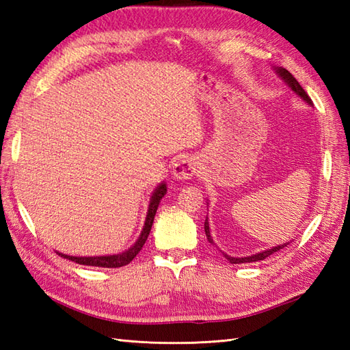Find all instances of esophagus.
<instances>
[{"mask_svg":"<svg viewBox=\"0 0 350 350\" xmlns=\"http://www.w3.org/2000/svg\"><path fill=\"white\" fill-rule=\"evenodd\" d=\"M197 161L191 156H183L173 165V176L177 180L192 179L197 173Z\"/></svg>","mask_w":350,"mask_h":350,"instance_id":"esophagus-1","label":"esophagus"}]
</instances>
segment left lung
<instances>
[{
    "label": "left lung",
    "mask_w": 350,
    "mask_h": 350,
    "mask_svg": "<svg viewBox=\"0 0 350 350\" xmlns=\"http://www.w3.org/2000/svg\"><path fill=\"white\" fill-rule=\"evenodd\" d=\"M273 70L277 72V75H278L282 81H284L286 85H288L290 90H292L296 96H299V98H301L304 102H307L308 105H313V102H311V99L308 98V94H307L306 90H304V88L299 85L298 81L295 79V77L292 75V73H290L288 70H286L284 68H275ZM204 232H206V236H207V241H209L212 245H215V242H213V239H212V236H211V228H209V221H207V217H206V221H204ZM288 243H290V242L282 243V245H277V247H272V248H269V250L256 252V254H251V256H247V257H232V256L226 254V252H222V256H224L232 265L252 263V262H258V260H265L266 257L272 256L273 252H277V251L282 250L284 247H287Z\"/></svg>",
    "instance_id": "8db88e82"
}]
</instances>
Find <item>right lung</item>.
I'll return each mask as SVG.
<instances>
[{"instance_id":"right-lung-1","label":"right lung","mask_w":350,"mask_h":350,"mask_svg":"<svg viewBox=\"0 0 350 350\" xmlns=\"http://www.w3.org/2000/svg\"><path fill=\"white\" fill-rule=\"evenodd\" d=\"M167 194V185L165 183H159L158 188L153 191L152 198H150V204H148V211H147V217L144 227L141 230V234L137 239V242L132 245L129 250H126L123 252H118V254L113 256H96V257H75V256H68L63 254V252H58V256H62L68 260H72V262L79 263V265H85V266H98V267H122L124 265L131 263L133 258L137 257L138 252L143 248V245L146 243L148 233L152 230V224L154 219L156 211H158V206L161 203L162 197Z\"/></svg>"}]
</instances>
